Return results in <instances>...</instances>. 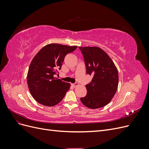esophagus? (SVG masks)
I'll list each match as a JSON object with an SVG mask.
<instances>
[{
	"mask_svg": "<svg viewBox=\"0 0 149 149\" xmlns=\"http://www.w3.org/2000/svg\"><path fill=\"white\" fill-rule=\"evenodd\" d=\"M72 86H73L74 88H76L77 86H78L79 84H78V83H75L74 84H72Z\"/></svg>",
	"mask_w": 149,
	"mask_h": 149,
	"instance_id": "1",
	"label": "esophagus"
}]
</instances>
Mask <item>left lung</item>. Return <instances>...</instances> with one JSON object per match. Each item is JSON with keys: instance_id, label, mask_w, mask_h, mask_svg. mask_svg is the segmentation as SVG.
Here are the masks:
<instances>
[{"instance_id": "left-lung-1", "label": "left lung", "mask_w": 149, "mask_h": 149, "mask_svg": "<svg viewBox=\"0 0 149 149\" xmlns=\"http://www.w3.org/2000/svg\"><path fill=\"white\" fill-rule=\"evenodd\" d=\"M86 68V73L93 76L86 85L87 94L81 97L83 104L90 109H98L109 103L118 87V71L114 62L101 48L94 47H79Z\"/></svg>"}]
</instances>
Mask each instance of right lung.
<instances>
[{
  "label": "right lung",
  "instance_id": "obj_1",
  "mask_svg": "<svg viewBox=\"0 0 149 149\" xmlns=\"http://www.w3.org/2000/svg\"><path fill=\"white\" fill-rule=\"evenodd\" d=\"M77 46L51 43L43 47L31 61L27 73L31 95L38 103L53 106L59 103L70 88V84L54 77L60 70L65 57Z\"/></svg>",
  "mask_w": 149,
  "mask_h": 149
}]
</instances>
